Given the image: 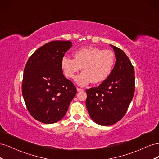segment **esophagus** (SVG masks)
I'll return each mask as SVG.
<instances>
[{
	"label": "esophagus",
	"mask_w": 159,
	"mask_h": 159,
	"mask_svg": "<svg viewBox=\"0 0 159 159\" xmlns=\"http://www.w3.org/2000/svg\"><path fill=\"white\" fill-rule=\"evenodd\" d=\"M77 91H84V89H81V88H77Z\"/></svg>",
	"instance_id": "esophagus-1"
}]
</instances>
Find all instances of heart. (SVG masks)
<instances>
[{"label": "heart", "instance_id": "b5f03b06", "mask_svg": "<svg viewBox=\"0 0 159 159\" xmlns=\"http://www.w3.org/2000/svg\"><path fill=\"white\" fill-rule=\"evenodd\" d=\"M74 57V59L64 56L61 60V67L68 78H74L81 68L83 72L75 78L76 84L80 86L87 85L91 82L98 84L106 80L115 63L113 51L93 46L77 50Z\"/></svg>", "mask_w": 159, "mask_h": 159}]
</instances>
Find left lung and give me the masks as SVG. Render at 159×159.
Masks as SVG:
<instances>
[{
    "label": "left lung",
    "instance_id": "8db88e82",
    "mask_svg": "<svg viewBox=\"0 0 159 159\" xmlns=\"http://www.w3.org/2000/svg\"><path fill=\"white\" fill-rule=\"evenodd\" d=\"M116 62L109 78L98 87L86 90V107L93 121L100 125L116 123L126 114L134 93V71L123 50L113 45Z\"/></svg>",
    "mask_w": 159,
    "mask_h": 159
}]
</instances>
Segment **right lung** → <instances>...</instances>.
<instances>
[{"label":"right lung","mask_w":159,"mask_h":159,"mask_svg":"<svg viewBox=\"0 0 159 159\" xmlns=\"http://www.w3.org/2000/svg\"><path fill=\"white\" fill-rule=\"evenodd\" d=\"M71 42H50L36 50L28 58L24 70L22 93L30 114L46 124L64 117L76 94V87L66 78L61 60Z\"/></svg>","instance_id":"obj_1"}]
</instances>
